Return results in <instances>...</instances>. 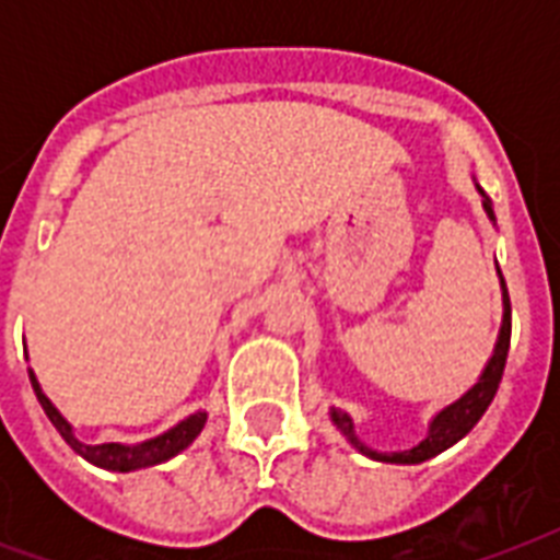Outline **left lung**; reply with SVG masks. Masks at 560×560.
<instances>
[{"mask_svg":"<svg viewBox=\"0 0 560 560\" xmlns=\"http://www.w3.org/2000/svg\"><path fill=\"white\" fill-rule=\"evenodd\" d=\"M479 194L486 197V191L479 188ZM486 206L488 218L494 220V209H491V200H482ZM500 272V267H497ZM500 281H503V272H500ZM509 342H512V302H509V290H505V281H503V325H500V337H497V346H494V354L488 360L486 372L479 377L474 386H470L459 400H453L451 407H444L439 416L430 421V433L421 444H416L412 451H400V453H377L372 447L360 442L358 433H354V421H351L346 412L340 409H331V421L337 424L346 439H349L360 453H366L369 459H377V462H392V465H418V462H427L439 456L442 451L453 447V444L465 439V435L474 430L482 412L488 409V404L494 400L497 389H500V381H503V369H505V358H509Z\"/></svg>","mask_w":560,"mask_h":560,"instance_id":"1","label":"left lung"}]
</instances>
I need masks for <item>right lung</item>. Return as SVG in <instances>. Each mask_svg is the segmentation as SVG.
Wrapping results in <instances>:
<instances>
[{
  "mask_svg": "<svg viewBox=\"0 0 560 560\" xmlns=\"http://www.w3.org/2000/svg\"><path fill=\"white\" fill-rule=\"evenodd\" d=\"M28 377H31V386H34V395H37L39 407L46 409L48 421L57 427V433L63 435L66 444L72 447L74 453H81L83 459L92 462V465H98V468H107V470H139V468H151V465H160V462H168L171 456H177L179 451H186L188 444L200 435L202 424H206V412H194L188 416L186 421H179L177 427H171L168 433L156 435V439H148L142 444H83L74 439L72 433V424L66 421L60 412L55 409V404L43 395L39 389L37 377L34 372L28 369Z\"/></svg>",
  "mask_w": 560,
  "mask_h": 560,
  "instance_id": "right-lung-1",
  "label": "right lung"
}]
</instances>
